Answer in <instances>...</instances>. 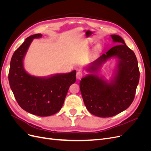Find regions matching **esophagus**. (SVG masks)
Wrapping results in <instances>:
<instances>
[{
  "label": "esophagus",
  "instance_id": "esophagus-1",
  "mask_svg": "<svg viewBox=\"0 0 151 151\" xmlns=\"http://www.w3.org/2000/svg\"><path fill=\"white\" fill-rule=\"evenodd\" d=\"M83 77V72H81V71H78V72H77V74H76V77H77V79L80 80Z\"/></svg>",
  "mask_w": 151,
  "mask_h": 151
}]
</instances>
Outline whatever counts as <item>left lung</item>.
Instances as JSON below:
<instances>
[{"label":"left lung","mask_w":151,"mask_h":151,"mask_svg":"<svg viewBox=\"0 0 151 151\" xmlns=\"http://www.w3.org/2000/svg\"><path fill=\"white\" fill-rule=\"evenodd\" d=\"M111 36L113 42L117 45L86 67L89 74L82 78L79 83L86 108L93 115L103 118L115 116L130 106L140 77L134 52L120 36ZM111 58H116L117 63L114 76L108 81L104 77H99L98 71Z\"/></svg>","instance_id":"obj_1"}]
</instances>
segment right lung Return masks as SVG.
I'll use <instances>...</instances> for the list:
<instances>
[{
	"instance_id": "1",
	"label": "right lung",
	"mask_w": 151,
	"mask_h": 151,
	"mask_svg": "<svg viewBox=\"0 0 151 151\" xmlns=\"http://www.w3.org/2000/svg\"><path fill=\"white\" fill-rule=\"evenodd\" d=\"M33 35L14 53L10 63L9 82L17 103L26 111L40 116L54 115L60 110L71 84L75 83L76 71L47 77L30 75L24 68L23 60L33 39Z\"/></svg>"
}]
</instances>
